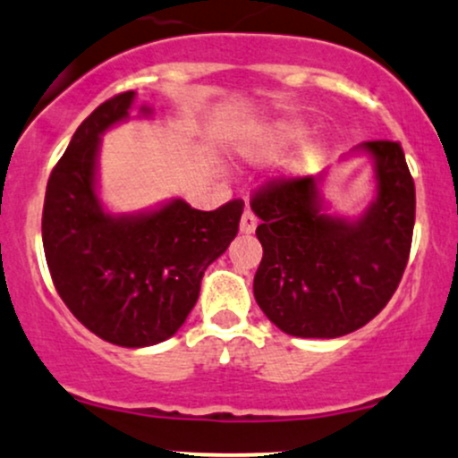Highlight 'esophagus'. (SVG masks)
I'll list each match as a JSON object with an SVG mask.
<instances>
[{
    "label": "esophagus",
    "mask_w": 458,
    "mask_h": 458,
    "mask_svg": "<svg viewBox=\"0 0 458 458\" xmlns=\"http://www.w3.org/2000/svg\"><path fill=\"white\" fill-rule=\"evenodd\" d=\"M255 229H257L255 214L250 212V209H244L242 218H240V231H242V233H253Z\"/></svg>",
    "instance_id": "34e87169"
}]
</instances>
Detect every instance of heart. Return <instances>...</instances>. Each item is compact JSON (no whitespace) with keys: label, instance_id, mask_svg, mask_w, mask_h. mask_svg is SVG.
Instances as JSON below:
<instances>
[{"label":"heart","instance_id":"obj_1","mask_svg":"<svg viewBox=\"0 0 458 458\" xmlns=\"http://www.w3.org/2000/svg\"><path fill=\"white\" fill-rule=\"evenodd\" d=\"M301 136V127L290 125V123H275V125L264 127L257 133V140L250 151L257 153V156H275V153H281L284 148L294 145Z\"/></svg>","mask_w":458,"mask_h":458}]
</instances>
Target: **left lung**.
Returning <instances> with one entry per match:
<instances>
[{
  "mask_svg": "<svg viewBox=\"0 0 458 458\" xmlns=\"http://www.w3.org/2000/svg\"><path fill=\"white\" fill-rule=\"evenodd\" d=\"M378 194L357 223L320 212L316 177L261 183L250 208L261 218L264 257L257 305L287 335L340 337L368 325L398 290L415 225V183L394 140H369Z\"/></svg>",
  "mask_w": 458,
  "mask_h": 458,
  "instance_id": "left-lung-1",
  "label": "left lung"
}]
</instances>
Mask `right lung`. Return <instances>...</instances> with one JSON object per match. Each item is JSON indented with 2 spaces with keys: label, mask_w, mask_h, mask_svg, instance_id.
I'll return each mask as SVG.
<instances>
[{
  "label": "right lung",
  "mask_w": 458,
  "mask_h": 458,
  "mask_svg": "<svg viewBox=\"0 0 458 458\" xmlns=\"http://www.w3.org/2000/svg\"><path fill=\"white\" fill-rule=\"evenodd\" d=\"M131 101L133 90L114 95L77 127L49 174L43 246L51 281L77 320L101 340L142 348L186 322L203 272L238 235L244 201L201 212L177 199L151 214H106L95 194L99 136L130 116Z\"/></svg>",
  "instance_id": "1"
}]
</instances>
